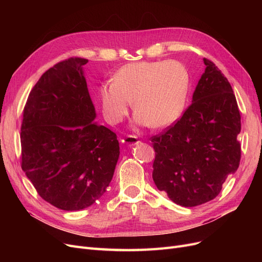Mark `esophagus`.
<instances>
[{"mask_svg":"<svg viewBox=\"0 0 262 262\" xmlns=\"http://www.w3.org/2000/svg\"><path fill=\"white\" fill-rule=\"evenodd\" d=\"M121 142L123 144L128 145V146H133V145H136V144L139 143L138 138L134 137V136H126L124 139H122Z\"/></svg>","mask_w":262,"mask_h":262,"instance_id":"obj_1","label":"esophagus"}]
</instances>
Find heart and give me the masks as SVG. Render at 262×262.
<instances>
[{"label":"heart","mask_w":262,"mask_h":262,"mask_svg":"<svg viewBox=\"0 0 262 262\" xmlns=\"http://www.w3.org/2000/svg\"><path fill=\"white\" fill-rule=\"evenodd\" d=\"M190 74L176 60L133 62L122 67L115 81L102 83L99 96L110 123L121 121L132 106L139 125L164 128L175 122L186 106Z\"/></svg>","instance_id":"obj_1"}]
</instances>
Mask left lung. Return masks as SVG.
<instances>
[{
  "label": "left lung",
  "instance_id": "1",
  "mask_svg": "<svg viewBox=\"0 0 262 262\" xmlns=\"http://www.w3.org/2000/svg\"><path fill=\"white\" fill-rule=\"evenodd\" d=\"M203 62L192 104L175 124L150 138L157 189L187 208L217 196L241 162V114L233 89L212 61Z\"/></svg>",
  "mask_w": 262,
  "mask_h": 262
}]
</instances>
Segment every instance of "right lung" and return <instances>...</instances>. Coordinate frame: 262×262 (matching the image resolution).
Wrapping results in <instances>:
<instances>
[{"mask_svg":"<svg viewBox=\"0 0 262 262\" xmlns=\"http://www.w3.org/2000/svg\"><path fill=\"white\" fill-rule=\"evenodd\" d=\"M70 58L41 75L24 108L21 169L43 200L64 211L91 207L113 179L120 147L95 121L83 66Z\"/></svg>","mask_w":262,"mask_h":262,"instance_id":"1","label":"right lung"}]
</instances>
